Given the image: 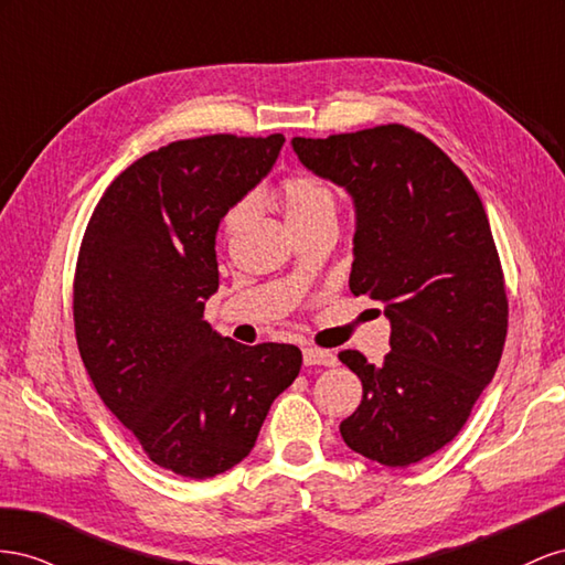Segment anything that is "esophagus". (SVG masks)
Returning <instances> with one entry per match:
<instances>
[{"label": "esophagus", "instance_id": "1", "mask_svg": "<svg viewBox=\"0 0 565 565\" xmlns=\"http://www.w3.org/2000/svg\"><path fill=\"white\" fill-rule=\"evenodd\" d=\"M302 362L308 366H333L338 360L331 350H319V348H305L302 350Z\"/></svg>", "mask_w": 565, "mask_h": 565}]
</instances>
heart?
<instances>
[{
	"mask_svg": "<svg viewBox=\"0 0 565 565\" xmlns=\"http://www.w3.org/2000/svg\"><path fill=\"white\" fill-rule=\"evenodd\" d=\"M279 201L284 215L291 227L305 224L324 215H335V193L327 182L312 174H294L284 180L279 186ZM250 215L248 201L236 203L232 211L224 215V234L234 236Z\"/></svg>",
	"mask_w": 565,
	"mask_h": 565,
	"instance_id": "obj_1",
	"label": "heart"
}]
</instances>
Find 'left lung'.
<instances>
[{
    "instance_id": "obj_1",
    "label": "left lung",
    "mask_w": 565,
    "mask_h": 565,
    "mask_svg": "<svg viewBox=\"0 0 565 565\" xmlns=\"http://www.w3.org/2000/svg\"><path fill=\"white\" fill-rule=\"evenodd\" d=\"M291 147L350 193V291L383 302L391 321L383 364L338 354L362 381L341 435L358 455L402 469L455 438L502 358L509 302L486 207L447 153L405 125L294 137Z\"/></svg>"
}]
</instances>
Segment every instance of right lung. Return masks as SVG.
<instances>
[{
	"mask_svg": "<svg viewBox=\"0 0 565 565\" xmlns=\"http://www.w3.org/2000/svg\"><path fill=\"white\" fill-rule=\"evenodd\" d=\"M284 135L172 141L120 172L75 269V338L104 405L163 469L203 480L244 461L300 372L296 345H241L203 319L222 217L260 184Z\"/></svg>",
	"mask_w": 565,
	"mask_h": 565,
	"instance_id": "1",
	"label": "right lung"
}]
</instances>
